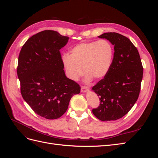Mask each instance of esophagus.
Here are the masks:
<instances>
[{"label":"esophagus","instance_id":"esophagus-1","mask_svg":"<svg viewBox=\"0 0 158 158\" xmlns=\"http://www.w3.org/2000/svg\"><path fill=\"white\" fill-rule=\"evenodd\" d=\"M89 88L88 86H82L81 88V92L82 93H86L89 91Z\"/></svg>","mask_w":158,"mask_h":158}]
</instances>
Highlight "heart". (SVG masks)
<instances>
[{
    "mask_svg": "<svg viewBox=\"0 0 158 158\" xmlns=\"http://www.w3.org/2000/svg\"><path fill=\"white\" fill-rule=\"evenodd\" d=\"M114 47L106 40L80 43L70 51V55L62 56V63L68 77L78 80L83 74L89 82L93 78L101 80L107 75L111 68Z\"/></svg>",
    "mask_w": 158,
    "mask_h": 158,
    "instance_id": "heart-1",
    "label": "heart"
}]
</instances>
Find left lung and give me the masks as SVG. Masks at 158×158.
<instances>
[{"mask_svg": "<svg viewBox=\"0 0 158 158\" xmlns=\"http://www.w3.org/2000/svg\"><path fill=\"white\" fill-rule=\"evenodd\" d=\"M114 45L111 68L92 90L99 96L100 106L92 110L102 121H115L130 111L140 91L143 67L136 47L125 36L115 32L98 36Z\"/></svg>", "mask_w": 158, "mask_h": 158, "instance_id": "left-lung-1", "label": "left lung"}]
</instances>
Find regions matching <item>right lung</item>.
<instances>
[{"label":"right lung","mask_w":158,"mask_h":158,"mask_svg":"<svg viewBox=\"0 0 158 158\" xmlns=\"http://www.w3.org/2000/svg\"><path fill=\"white\" fill-rule=\"evenodd\" d=\"M69 37L53 30L33 35L23 45L17 74L21 94L35 113L47 119L60 117L70 100L80 92V85L66 77L60 49Z\"/></svg>","instance_id":"right-lung-1"}]
</instances>
